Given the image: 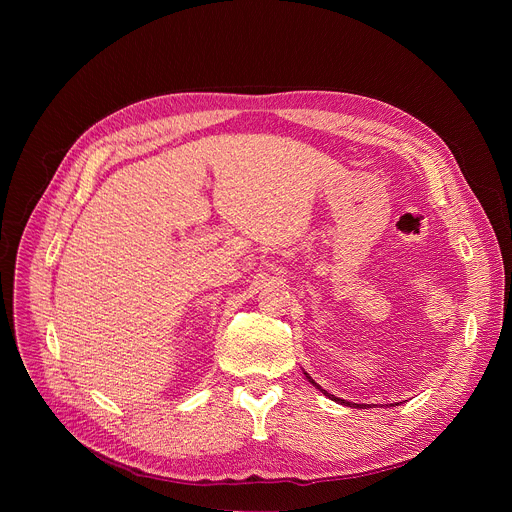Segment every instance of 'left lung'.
Wrapping results in <instances>:
<instances>
[{
  "label": "left lung",
  "instance_id": "8db88e82",
  "mask_svg": "<svg viewBox=\"0 0 512 512\" xmlns=\"http://www.w3.org/2000/svg\"><path fill=\"white\" fill-rule=\"evenodd\" d=\"M304 375H306V377H308V381H310V383H312L316 389H320V391H322V393H324L328 399H332V401H336V403H342V405H346V407H356V409L360 407V409H367V405H360V403H350V401H344V399H340V397H334V395H330V393H328V391H324V389H322V387H320V385H318V383H316V381H314V379H312L308 373H304ZM393 405H399V403H393Z\"/></svg>",
  "mask_w": 512,
  "mask_h": 512
}]
</instances>
